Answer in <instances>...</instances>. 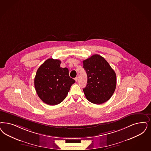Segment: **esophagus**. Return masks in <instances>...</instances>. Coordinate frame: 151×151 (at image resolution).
<instances>
[{
  "label": "esophagus",
  "instance_id": "1",
  "mask_svg": "<svg viewBox=\"0 0 151 151\" xmlns=\"http://www.w3.org/2000/svg\"><path fill=\"white\" fill-rule=\"evenodd\" d=\"M75 80L76 82H77V81H78V77H76V78H75Z\"/></svg>",
  "mask_w": 151,
  "mask_h": 151
}]
</instances>
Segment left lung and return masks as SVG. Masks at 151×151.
Wrapping results in <instances>:
<instances>
[{
  "instance_id": "8db88e82",
  "label": "left lung",
  "mask_w": 151,
  "mask_h": 151,
  "mask_svg": "<svg viewBox=\"0 0 151 151\" xmlns=\"http://www.w3.org/2000/svg\"><path fill=\"white\" fill-rule=\"evenodd\" d=\"M87 76V85L83 93L88 101L101 104L109 100L116 88V74L104 57L94 55L83 60Z\"/></svg>"
}]
</instances>
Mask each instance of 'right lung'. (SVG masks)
Returning a JSON list of instances; mask_svg holds the SVG:
<instances>
[{"mask_svg": "<svg viewBox=\"0 0 151 151\" xmlns=\"http://www.w3.org/2000/svg\"><path fill=\"white\" fill-rule=\"evenodd\" d=\"M61 63L59 60L47 59L37 71L35 89L39 98L48 105L61 103L75 83L69 76L68 68L60 67Z\"/></svg>", "mask_w": 151, "mask_h": 151, "instance_id": "1", "label": "right lung"}]
</instances>
